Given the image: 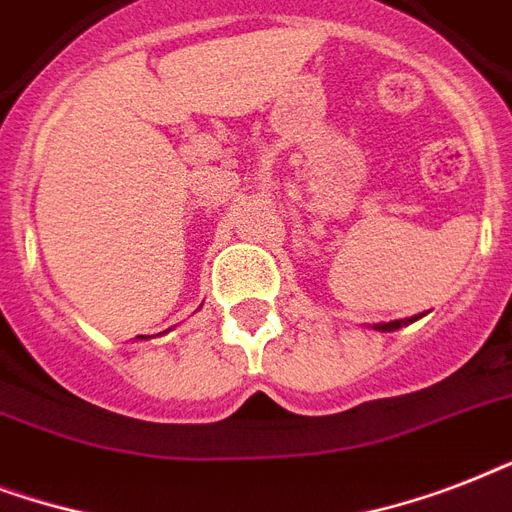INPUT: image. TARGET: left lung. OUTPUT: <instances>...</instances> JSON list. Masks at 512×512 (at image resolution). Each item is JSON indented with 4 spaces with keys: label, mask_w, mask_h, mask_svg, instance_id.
<instances>
[{
    "label": "left lung",
    "mask_w": 512,
    "mask_h": 512,
    "mask_svg": "<svg viewBox=\"0 0 512 512\" xmlns=\"http://www.w3.org/2000/svg\"><path fill=\"white\" fill-rule=\"evenodd\" d=\"M398 324H401V321H390V324H380V327H374V329H382V332H385V329H396Z\"/></svg>",
    "instance_id": "1"
}]
</instances>
